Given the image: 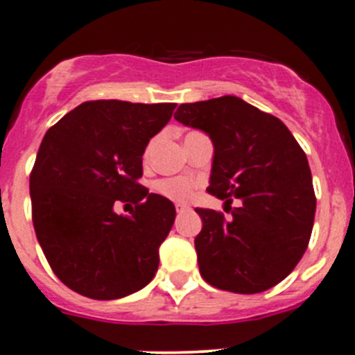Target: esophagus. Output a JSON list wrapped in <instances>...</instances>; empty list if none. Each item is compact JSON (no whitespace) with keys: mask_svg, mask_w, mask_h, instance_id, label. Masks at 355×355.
I'll return each mask as SVG.
<instances>
[{"mask_svg":"<svg viewBox=\"0 0 355 355\" xmlns=\"http://www.w3.org/2000/svg\"><path fill=\"white\" fill-rule=\"evenodd\" d=\"M185 211H189V206H177V213L178 214L185 213Z\"/></svg>","mask_w":355,"mask_h":355,"instance_id":"obj_1","label":"esophagus"}]
</instances>
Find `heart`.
<instances>
[{"mask_svg": "<svg viewBox=\"0 0 355 355\" xmlns=\"http://www.w3.org/2000/svg\"><path fill=\"white\" fill-rule=\"evenodd\" d=\"M149 157V149L144 153V159ZM153 189L156 191V194H159L161 198L171 200V202L177 204H185L196 196L198 191V184H196L192 178L189 177H170V178H159L153 184Z\"/></svg>", "mask_w": 355, "mask_h": 355, "instance_id": "heart-1", "label": "heart"}]
</instances>
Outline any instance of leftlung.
<instances>
[{"mask_svg": "<svg viewBox=\"0 0 355 355\" xmlns=\"http://www.w3.org/2000/svg\"><path fill=\"white\" fill-rule=\"evenodd\" d=\"M175 120L204 130L214 146L207 192L232 204L198 207L200 277L213 287L257 293L292 273L309 244L316 196L306 153L282 120L235 96L178 106Z\"/></svg>", "mask_w": 355, "mask_h": 355, "instance_id": "1", "label": "left lung"}]
</instances>
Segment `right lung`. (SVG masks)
I'll return each mask as SVG.
<instances>
[{"label":"right lung","instance_id":"obj_1","mask_svg":"<svg viewBox=\"0 0 355 355\" xmlns=\"http://www.w3.org/2000/svg\"><path fill=\"white\" fill-rule=\"evenodd\" d=\"M175 106L85 101L46 132L28 184L32 221L53 273L73 292L113 300L155 278L175 206L137 180ZM120 202L136 204L130 217L114 211Z\"/></svg>","mask_w":355,"mask_h":355}]
</instances>
